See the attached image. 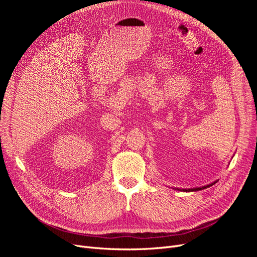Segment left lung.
<instances>
[{
	"mask_svg": "<svg viewBox=\"0 0 257 257\" xmlns=\"http://www.w3.org/2000/svg\"><path fill=\"white\" fill-rule=\"evenodd\" d=\"M217 182V180L216 181H214V182H212L211 184H208V185H205V186H201V188H195V189H176L175 188V190H177V191H182V192H194V191H199V190H203V189H207V188H209V186H211V185H213L214 183H216ZM172 189H174V188H172Z\"/></svg>",
	"mask_w": 257,
	"mask_h": 257,
	"instance_id": "left-lung-1",
	"label": "left lung"
}]
</instances>
